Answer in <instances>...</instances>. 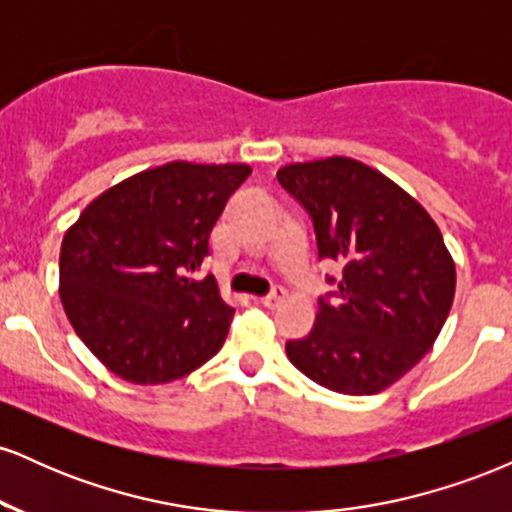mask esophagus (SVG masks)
<instances>
[{
	"label": "esophagus",
	"instance_id": "34e87169",
	"mask_svg": "<svg viewBox=\"0 0 512 512\" xmlns=\"http://www.w3.org/2000/svg\"><path fill=\"white\" fill-rule=\"evenodd\" d=\"M284 301H286V291L281 289V286H276L272 293H267V296L260 298V303L264 305V308H279Z\"/></svg>",
	"mask_w": 512,
	"mask_h": 512
}]
</instances>
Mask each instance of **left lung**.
Wrapping results in <instances>:
<instances>
[{
    "mask_svg": "<svg viewBox=\"0 0 512 512\" xmlns=\"http://www.w3.org/2000/svg\"><path fill=\"white\" fill-rule=\"evenodd\" d=\"M281 187L313 219L320 260L344 264L308 337L286 342L301 373L342 395H375L409 373L443 330L455 262L436 221L380 170L346 156L291 163ZM334 284V279H330Z\"/></svg>",
    "mask_w": 512,
    "mask_h": 512,
    "instance_id": "left-lung-1",
    "label": "left lung"
}]
</instances>
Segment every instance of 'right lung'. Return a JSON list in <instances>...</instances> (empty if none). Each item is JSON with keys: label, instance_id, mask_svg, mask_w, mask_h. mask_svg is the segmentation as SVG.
<instances>
[{"label": "right lung", "instance_id": "add662e5", "mask_svg": "<svg viewBox=\"0 0 512 512\" xmlns=\"http://www.w3.org/2000/svg\"><path fill=\"white\" fill-rule=\"evenodd\" d=\"M245 163L142 170L81 211L64 233L60 298L91 354L134 385L185 378L223 346L236 310L211 274L195 279Z\"/></svg>", "mask_w": 512, "mask_h": 512}]
</instances>
